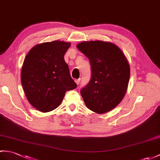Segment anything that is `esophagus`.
Masks as SVG:
<instances>
[{
  "mask_svg": "<svg viewBox=\"0 0 160 160\" xmlns=\"http://www.w3.org/2000/svg\"><path fill=\"white\" fill-rule=\"evenodd\" d=\"M75 82H76V83L78 85H79L80 82V79H76V80H75Z\"/></svg>",
  "mask_w": 160,
  "mask_h": 160,
  "instance_id": "1",
  "label": "esophagus"
}]
</instances>
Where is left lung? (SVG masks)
<instances>
[{"mask_svg": "<svg viewBox=\"0 0 160 160\" xmlns=\"http://www.w3.org/2000/svg\"><path fill=\"white\" fill-rule=\"evenodd\" d=\"M77 48L88 58L91 77L80 90L85 105L99 114L112 110L127 91L130 69L116 45L102 41L82 42Z\"/></svg>", "mask_w": 160, "mask_h": 160, "instance_id": "obj_1", "label": "left lung"}]
</instances>
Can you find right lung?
Listing matches in <instances>:
<instances>
[{
  "label": "right lung",
  "instance_id": "obj_1",
  "mask_svg": "<svg viewBox=\"0 0 160 160\" xmlns=\"http://www.w3.org/2000/svg\"><path fill=\"white\" fill-rule=\"evenodd\" d=\"M70 43L54 41L33 47L26 56L21 81L28 101L43 112L61 104L65 92L77 87L64 55Z\"/></svg>",
  "mask_w": 160,
  "mask_h": 160
}]
</instances>
